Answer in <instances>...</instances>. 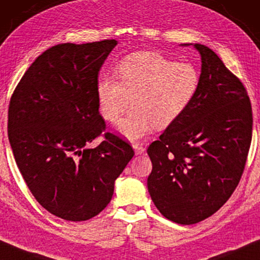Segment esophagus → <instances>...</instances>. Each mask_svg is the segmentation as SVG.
Masks as SVG:
<instances>
[{
    "label": "esophagus",
    "instance_id": "esophagus-1",
    "mask_svg": "<svg viewBox=\"0 0 260 260\" xmlns=\"http://www.w3.org/2000/svg\"><path fill=\"white\" fill-rule=\"evenodd\" d=\"M133 148L135 150V154L137 155H141L146 152V149L143 148L142 146H139V145H133Z\"/></svg>",
    "mask_w": 260,
    "mask_h": 260
}]
</instances>
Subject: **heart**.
Listing matches in <instances>:
<instances>
[{
  "mask_svg": "<svg viewBox=\"0 0 260 260\" xmlns=\"http://www.w3.org/2000/svg\"><path fill=\"white\" fill-rule=\"evenodd\" d=\"M115 76H102L96 81L98 108L106 121L113 122L132 103L133 108L114 126L131 141L141 140L155 126L164 128L181 118L201 83L195 64L176 63L150 51L123 57L115 67Z\"/></svg>",
  "mask_w": 260,
  "mask_h": 260,
  "instance_id": "obj_1",
  "label": "heart"
}]
</instances>
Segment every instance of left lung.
<instances>
[{
  "label": "left lung",
  "instance_id": "left-lung-1",
  "mask_svg": "<svg viewBox=\"0 0 260 260\" xmlns=\"http://www.w3.org/2000/svg\"><path fill=\"white\" fill-rule=\"evenodd\" d=\"M201 83L187 111L148 147L147 180L166 218L190 225L214 215L239 183L252 138V110L245 87L202 44Z\"/></svg>",
  "mask_w": 260,
  "mask_h": 260
}]
</instances>
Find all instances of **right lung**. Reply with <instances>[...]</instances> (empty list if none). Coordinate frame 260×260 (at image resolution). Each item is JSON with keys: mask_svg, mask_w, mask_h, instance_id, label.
I'll return each instance as SVG.
<instances>
[{"mask_svg": "<svg viewBox=\"0 0 260 260\" xmlns=\"http://www.w3.org/2000/svg\"><path fill=\"white\" fill-rule=\"evenodd\" d=\"M115 40L52 46L36 58L11 95L8 137L17 167L42 207L87 220L106 208L134 150L105 133L95 95L98 73Z\"/></svg>", "mask_w": 260, "mask_h": 260, "instance_id": "obj_1", "label": "right lung"}]
</instances>
